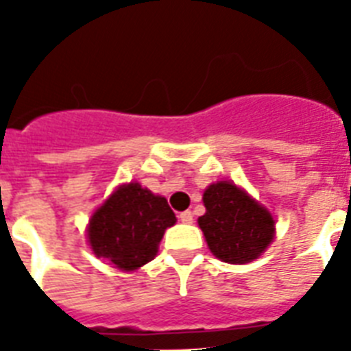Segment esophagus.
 <instances>
[{
    "instance_id": "esophagus-1",
    "label": "esophagus",
    "mask_w": 351,
    "mask_h": 351,
    "mask_svg": "<svg viewBox=\"0 0 351 351\" xmlns=\"http://www.w3.org/2000/svg\"><path fill=\"white\" fill-rule=\"evenodd\" d=\"M178 219H180V222H184V224H191L193 213L191 211H182V213L178 215Z\"/></svg>"
}]
</instances>
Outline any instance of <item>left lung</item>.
I'll return each instance as SVG.
<instances>
[{"label": "left lung", "mask_w": 351, "mask_h": 351, "mask_svg": "<svg viewBox=\"0 0 351 351\" xmlns=\"http://www.w3.org/2000/svg\"><path fill=\"white\" fill-rule=\"evenodd\" d=\"M206 213L198 219L208 247L228 264H245L266 251L275 237V220L264 206L222 180L204 191Z\"/></svg>", "instance_id": "1"}]
</instances>
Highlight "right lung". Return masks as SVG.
Masks as SVG:
<instances>
[{"instance_id":"obj_1","label":"right lung","mask_w":351,"mask_h":351,"mask_svg":"<svg viewBox=\"0 0 351 351\" xmlns=\"http://www.w3.org/2000/svg\"><path fill=\"white\" fill-rule=\"evenodd\" d=\"M176 217L164 197L138 182L123 184L90 217L89 245L98 258L121 271H134L158 253L164 231Z\"/></svg>"}]
</instances>
